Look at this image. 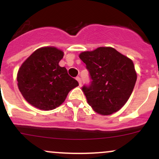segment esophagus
I'll return each mask as SVG.
<instances>
[{"label":"esophagus","mask_w":159,"mask_h":159,"mask_svg":"<svg viewBox=\"0 0 159 159\" xmlns=\"http://www.w3.org/2000/svg\"><path fill=\"white\" fill-rule=\"evenodd\" d=\"M76 80H77V81H78V84H79V86H81V78L80 77H77L76 78Z\"/></svg>","instance_id":"1"}]
</instances>
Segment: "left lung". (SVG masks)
Segmentation results:
<instances>
[{
  "instance_id": "left-lung-1",
  "label": "left lung",
  "mask_w": 159,
  "mask_h": 159,
  "mask_svg": "<svg viewBox=\"0 0 159 159\" xmlns=\"http://www.w3.org/2000/svg\"><path fill=\"white\" fill-rule=\"evenodd\" d=\"M90 84L82 87L87 103L98 114L110 115L126 103L135 85L137 74L132 61L111 47L84 52Z\"/></svg>"
}]
</instances>
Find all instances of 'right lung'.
<instances>
[{
  "mask_svg": "<svg viewBox=\"0 0 159 159\" xmlns=\"http://www.w3.org/2000/svg\"><path fill=\"white\" fill-rule=\"evenodd\" d=\"M63 52L55 47L36 50L22 63L17 75L18 87L26 101L40 110L59 107L78 82L59 66Z\"/></svg>",
  "mask_w": 159,
  "mask_h": 159,
  "instance_id": "add662e5",
  "label": "right lung"
}]
</instances>
